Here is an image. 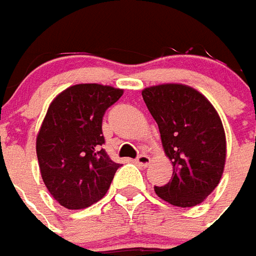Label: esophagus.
<instances>
[{"label": "esophagus", "instance_id": "34e87169", "mask_svg": "<svg viewBox=\"0 0 256 256\" xmlns=\"http://www.w3.org/2000/svg\"><path fill=\"white\" fill-rule=\"evenodd\" d=\"M135 162H136L139 166L146 168V166L150 164V157H148V156H146V154H140V156H138L136 158H135Z\"/></svg>", "mask_w": 256, "mask_h": 256}]
</instances>
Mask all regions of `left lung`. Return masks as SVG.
<instances>
[{
  "mask_svg": "<svg viewBox=\"0 0 256 256\" xmlns=\"http://www.w3.org/2000/svg\"><path fill=\"white\" fill-rule=\"evenodd\" d=\"M143 100L158 125L174 174L156 194L182 208L200 204L222 178L226 138L216 110L198 90L164 84L142 90Z\"/></svg>",
  "mask_w": 256,
  "mask_h": 256,
  "instance_id": "obj_1",
  "label": "left lung"
}]
</instances>
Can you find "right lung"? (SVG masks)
Here are the masks:
<instances>
[{
  "instance_id": "right-lung-1",
  "label": "right lung",
  "mask_w": 256,
  "mask_h": 256,
  "mask_svg": "<svg viewBox=\"0 0 256 256\" xmlns=\"http://www.w3.org/2000/svg\"><path fill=\"white\" fill-rule=\"evenodd\" d=\"M122 90L100 84L73 85L50 103L37 136V157L46 189L67 210L99 201L120 164L106 150L103 116Z\"/></svg>"
}]
</instances>
